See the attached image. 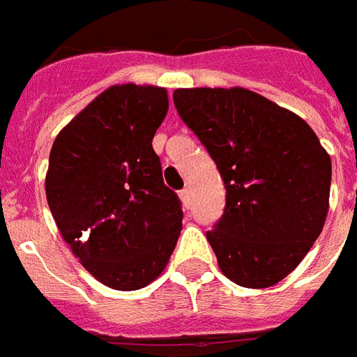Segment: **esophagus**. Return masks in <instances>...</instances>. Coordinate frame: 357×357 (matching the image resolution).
I'll return each mask as SVG.
<instances>
[{
    "mask_svg": "<svg viewBox=\"0 0 357 357\" xmlns=\"http://www.w3.org/2000/svg\"><path fill=\"white\" fill-rule=\"evenodd\" d=\"M178 195H181V201L182 204H184V208H190V202H192V193H190V190L186 188V190H182Z\"/></svg>",
    "mask_w": 357,
    "mask_h": 357,
    "instance_id": "obj_1",
    "label": "esophagus"
}]
</instances>
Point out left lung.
<instances>
[{
  "mask_svg": "<svg viewBox=\"0 0 357 357\" xmlns=\"http://www.w3.org/2000/svg\"><path fill=\"white\" fill-rule=\"evenodd\" d=\"M173 101L225 182L223 218L206 232L219 269L238 286H275L323 230L330 155L304 119L247 88H178Z\"/></svg>",
  "mask_w": 357,
  "mask_h": 357,
  "instance_id": "obj_1",
  "label": "left lung"
}]
</instances>
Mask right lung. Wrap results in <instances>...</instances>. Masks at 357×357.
Masks as SVG:
<instances>
[{"mask_svg": "<svg viewBox=\"0 0 357 357\" xmlns=\"http://www.w3.org/2000/svg\"><path fill=\"white\" fill-rule=\"evenodd\" d=\"M165 88L116 84L53 142L45 197L62 238L101 284L134 291L165 269L182 230L181 201L153 149Z\"/></svg>", "mask_w": 357, "mask_h": 357, "instance_id": "1", "label": "right lung"}]
</instances>
